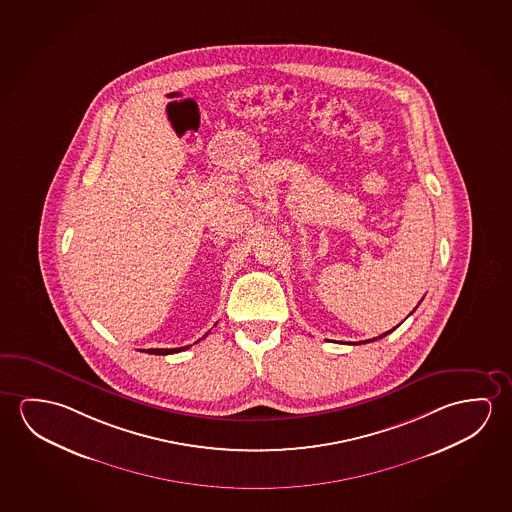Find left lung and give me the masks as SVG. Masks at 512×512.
I'll list each match as a JSON object with an SVG mask.
<instances>
[{"mask_svg": "<svg viewBox=\"0 0 512 512\" xmlns=\"http://www.w3.org/2000/svg\"><path fill=\"white\" fill-rule=\"evenodd\" d=\"M395 328H397V326H395ZM395 328H394V330H395ZM394 330L386 331V333H383V335H379V337H374V339L363 340V342H356V344H367V342H374V340L383 339V337H386V335H388V333H392V331H394Z\"/></svg>", "mask_w": 512, "mask_h": 512, "instance_id": "obj_1", "label": "left lung"}]
</instances>
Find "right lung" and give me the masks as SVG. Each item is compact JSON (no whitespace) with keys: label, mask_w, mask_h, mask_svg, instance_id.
Listing matches in <instances>:
<instances>
[{"label":"right lung","mask_w":512,"mask_h":512,"mask_svg":"<svg viewBox=\"0 0 512 512\" xmlns=\"http://www.w3.org/2000/svg\"><path fill=\"white\" fill-rule=\"evenodd\" d=\"M202 339H205L202 337ZM189 346L186 347H175V349H147V353L150 354H173V353H181L184 349H188Z\"/></svg>","instance_id":"1"}]
</instances>
